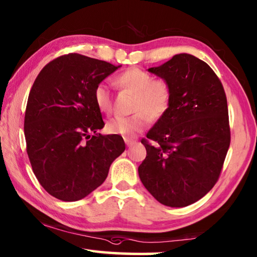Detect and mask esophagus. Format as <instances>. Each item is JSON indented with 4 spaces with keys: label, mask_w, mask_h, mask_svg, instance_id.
I'll list each match as a JSON object with an SVG mask.
<instances>
[{
    "label": "esophagus",
    "mask_w": 257,
    "mask_h": 257,
    "mask_svg": "<svg viewBox=\"0 0 257 257\" xmlns=\"http://www.w3.org/2000/svg\"><path fill=\"white\" fill-rule=\"evenodd\" d=\"M124 143H125V144H127V146H132V145L135 144V143H136V141H134V139H132V138L125 137L124 138Z\"/></svg>",
    "instance_id": "esophagus-1"
}]
</instances>
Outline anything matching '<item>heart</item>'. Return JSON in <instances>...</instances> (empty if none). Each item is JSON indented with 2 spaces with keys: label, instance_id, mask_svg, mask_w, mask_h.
Listing matches in <instances>:
<instances>
[{
  "label": "heart",
  "instance_id": "heart-1",
  "mask_svg": "<svg viewBox=\"0 0 257 257\" xmlns=\"http://www.w3.org/2000/svg\"><path fill=\"white\" fill-rule=\"evenodd\" d=\"M114 82L121 89L135 94L129 116H115L107 121L108 133L134 136L145 130L150 120L158 121L167 114L172 102V89L163 78H154L150 71L141 68H129L115 77ZM94 102L99 112L110 114L113 98L108 87L99 82L94 88Z\"/></svg>",
  "mask_w": 257,
  "mask_h": 257
}]
</instances>
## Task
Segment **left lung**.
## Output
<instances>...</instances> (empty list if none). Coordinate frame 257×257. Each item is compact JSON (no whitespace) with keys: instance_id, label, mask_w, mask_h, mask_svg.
<instances>
[{"instance_id":"left-lung-1","label":"left lung","mask_w":257,"mask_h":257,"mask_svg":"<svg viewBox=\"0 0 257 257\" xmlns=\"http://www.w3.org/2000/svg\"><path fill=\"white\" fill-rule=\"evenodd\" d=\"M149 71L170 84L172 102L142 139L147 154L139 178L163 205L188 206L205 196L222 171L231 138L227 96L215 72L194 55L177 54Z\"/></svg>"}]
</instances>
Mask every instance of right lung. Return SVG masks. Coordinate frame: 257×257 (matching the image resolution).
Segmentation results:
<instances>
[{
	"mask_svg": "<svg viewBox=\"0 0 257 257\" xmlns=\"http://www.w3.org/2000/svg\"><path fill=\"white\" fill-rule=\"evenodd\" d=\"M120 66L69 53L42 69L25 112L26 150L33 171L51 196L64 202L86 197L106 179L123 153L119 135H101L102 113L94 88Z\"/></svg>",
	"mask_w": 257,
	"mask_h": 257,
	"instance_id": "right-lung-1",
	"label": "right lung"
}]
</instances>
